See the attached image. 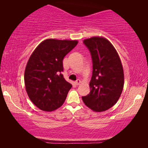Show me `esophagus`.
Returning <instances> with one entry per match:
<instances>
[{"mask_svg": "<svg viewBox=\"0 0 148 148\" xmlns=\"http://www.w3.org/2000/svg\"><path fill=\"white\" fill-rule=\"evenodd\" d=\"M75 84H76V86H79V85H80V84H81V81H80L79 79H77L76 82H75Z\"/></svg>", "mask_w": 148, "mask_h": 148, "instance_id": "obj_1", "label": "esophagus"}]
</instances>
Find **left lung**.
Here are the masks:
<instances>
[{
	"mask_svg": "<svg viewBox=\"0 0 148 148\" xmlns=\"http://www.w3.org/2000/svg\"><path fill=\"white\" fill-rule=\"evenodd\" d=\"M92 61L91 91L82 97L84 104L95 112L108 110L116 104L123 89L124 73L119 56L106 38L94 36L84 40Z\"/></svg>",
	"mask_w": 148,
	"mask_h": 148,
	"instance_id": "left-lung-1",
	"label": "left lung"
}]
</instances>
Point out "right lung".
<instances>
[{
	"mask_svg": "<svg viewBox=\"0 0 148 148\" xmlns=\"http://www.w3.org/2000/svg\"><path fill=\"white\" fill-rule=\"evenodd\" d=\"M77 40L47 39L32 52L25 71L27 95L35 106L51 112L63 104L72 85L64 78L62 60Z\"/></svg>",
	"mask_w": 148,
	"mask_h": 148,
	"instance_id": "obj_1",
	"label": "right lung"
}]
</instances>
